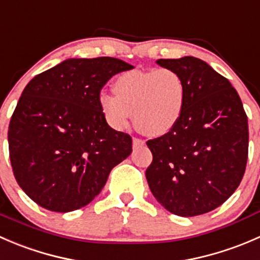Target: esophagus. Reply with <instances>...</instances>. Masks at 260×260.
Masks as SVG:
<instances>
[{
  "mask_svg": "<svg viewBox=\"0 0 260 260\" xmlns=\"http://www.w3.org/2000/svg\"><path fill=\"white\" fill-rule=\"evenodd\" d=\"M145 145V141L143 140H140V138L135 137L133 138V146L135 147H140V146H143Z\"/></svg>",
  "mask_w": 260,
  "mask_h": 260,
  "instance_id": "34e87169",
  "label": "esophagus"
}]
</instances>
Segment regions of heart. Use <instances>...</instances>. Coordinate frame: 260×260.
<instances>
[{"label": "heart", "mask_w": 260, "mask_h": 260, "mask_svg": "<svg viewBox=\"0 0 260 260\" xmlns=\"http://www.w3.org/2000/svg\"><path fill=\"white\" fill-rule=\"evenodd\" d=\"M114 93L99 96L107 123L117 131L128 128L131 119L140 132L161 137L179 123L186 99L182 77L174 69L132 70L114 81Z\"/></svg>", "instance_id": "1"}]
</instances>
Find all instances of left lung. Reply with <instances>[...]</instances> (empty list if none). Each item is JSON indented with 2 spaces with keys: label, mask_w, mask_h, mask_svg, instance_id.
I'll list each match as a JSON object with an SVG mask.
<instances>
[{
  "label": "left lung",
  "mask_w": 260,
  "mask_h": 260,
  "mask_svg": "<svg viewBox=\"0 0 260 260\" xmlns=\"http://www.w3.org/2000/svg\"><path fill=\"white\" fill-rule=\"evenodd\" d=\"M186 86L183 112L167 135L147 141L152 164L146 170L151 192L179 216L205 214L228 200L248 161V117L230 81L193 56L159 59Z\"/></svg>",
  "instance_id": "obj_1"
}]
</instances>
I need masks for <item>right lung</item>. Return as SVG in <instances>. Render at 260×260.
<instances>
[{
    "label": "right lung",
    "instance_id": "obj_1",
    "mask_svg": "<svg viewBox=\"0 0 260 260\" xmlns=\"http://www.w3.org/2000/svg\"><path fill=\"white\" fill-rule=\"evenodd\" d=\"M131 69L115 57L68 59L25 86L10 120V161L20 187L41 208L88 205L131 154V136L109 127L99 107L107 81Z\"/></svg>",
    "mask_w": 260,
    "mask_h": 260
}]
</instances>
